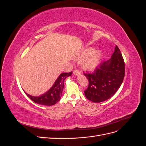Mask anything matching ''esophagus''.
Segmentation results:
<instances>
[{"label":"esophagus","mask_w":146,"mask_h":146,"mask_svg":"<svg viewBox=\"0 0 146 146\" xmlns=\"http://www.w3.org/2000/svg\"><path fill=\"white\" fill-rule=\"evenodd\" d=\"M73 73L75 75V76H78V75H79L80 74V72L78 70H77V69H75L74 71H73Z\"/></svg>","instance_id":"1"}]
</instances>
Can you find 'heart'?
Listing matches in <instances>:
<instances>
[{
  "mask_svg": "<svg viewBox=\"0 0 146 146\" xmlns=\"http://www.w3.org/2000/svg\"><path fill=\"white\" fill-rule=\"evenodd\" d=\"M102 56V52L100 50H94L93 48L88 47L82 52L77 56V60L82 61V67L85 70L94 69L99 64Z\"/></svg>",
  "mask_w": 146,
  "mask_h": 146,
  "instance_id": "1",
  "label": "heart"
}]
</instances>
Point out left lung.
<instances>
[{
	"mask_svg": "<svg viewBox=\"0 0 146 146\" xmlns=\"http://www.w3.org/2000/svg\"><path fill=\"white\" fill-rule=\"evenodd\" d=\"M89 82L85 91L86 98L92 102L110 99L120 88L125 76V63L116 46L111 58L102 63L93 72L84 73Z\"/></svg>",
	"mask_w": 146,
	"mask_h": 146,
	"instance_id": "obj_1",
	"label": "left lung"
}]
</instances>
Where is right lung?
<instances>
[{
  "mask_svg": "<svg viewBox=\"0 0 146 146\" xmlns=\"http://www.w3.org/2000/svg\"><path fill=\"white\" fill-rule=\"evenodd\" d=\"M72 72H64L61 74L60 76L57 78L54 85L52 86L50 89L39 97L32 96L27 93L25 94L29 98L33 100L34 102L42 105L51 106L56 104L61 99L62 92L64 88V81L68 77L71 76Z\"/></svg>",
  "mask_w": 146,
  "mask_h": 146,
  "instance_id": "add662e5",
  "label": "right lung"
}]
</instances>
